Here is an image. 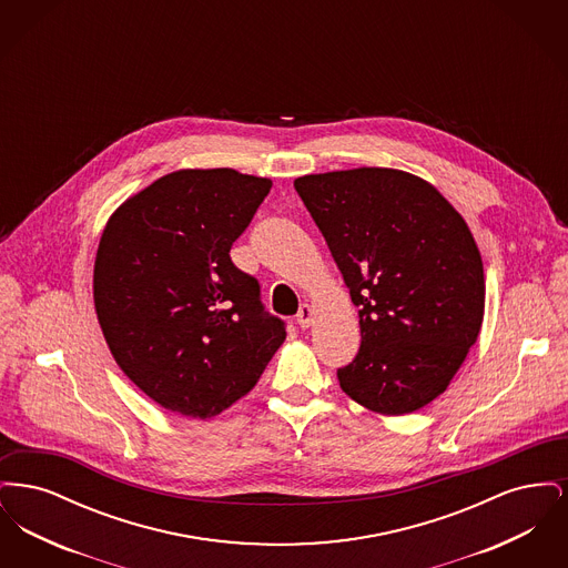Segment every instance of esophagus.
Returning a JSON list of instances; mask_svg holds the SVG:
<instances>
[{
	"instance_id": "34e87169",
	"label": "esophagus",
	"mask_w": 568,
	"mask_h": 568,
	"mask_svg": "<svg viewBox=\"0 0 568 568\" xmlns=\"http://www.w3.org/2000/svg\"><path fill=\"white\" fill-rule=\"evenodd\" d=\"M296 322L302 329H306L308 325L313 324V308L308 304H302L297 311Z\"/></svg>"
}]
</instances>
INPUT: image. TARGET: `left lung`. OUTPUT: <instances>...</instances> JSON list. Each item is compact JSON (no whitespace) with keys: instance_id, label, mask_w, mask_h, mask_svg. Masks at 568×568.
<instances>
[{"instance_id":"obj_1","label":"left lung","mask_w":568,"mask_h":568,"mask_svg":"<svg viewBox=\"0 0 568 568\" xmlns=\"http://www.w3.org/2000/svg\"><path fill=\"white\" fill-rule=\"evenodd\" d=\"M359 308L343 392L381 415L433 403L475 345L484 264L458 211L419 176L355 168L294 181Z\"/></svg>"}]
</instances>
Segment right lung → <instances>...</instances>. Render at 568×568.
Returning <instances> with one entry per match:
<instances>
[{"mask_svg": "<svg viewBox=\"0 0 568 568\" xmlns=\"http://www.w3.org/2000/svg\"><path fill=\"white\" fill-rule=\"evenodd\" d=\"M271 187L232 168L179 170L110 216L93 271L98 320L121 371L168 410L215 417L285 341L257 278L230 257Z\"/></svg>", "mask_w": 568, "mask_h": 568, "instance_id": "add662e5", "label": "right lung"}]
</instances>
